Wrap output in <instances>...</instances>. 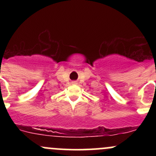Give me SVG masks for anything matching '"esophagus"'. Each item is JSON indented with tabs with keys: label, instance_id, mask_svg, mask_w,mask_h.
Listing matches in <instances>:
<instances>
[{
	"label": "esophagus",
	"instance_id": "esophagus-1",
	"mask_svg": "<svg viewBox=\"0 0 156 156\" xmlns=\"http://www.w3.org/2000/svg\"><path fill=\"white\" fill-rule=\"evenodd\" d=\"M72 83H73V84H77V82H76V81H73Z\"/></svg>",
	"mask_w": 156,
	"mask_h": 156
}]
</instances>
